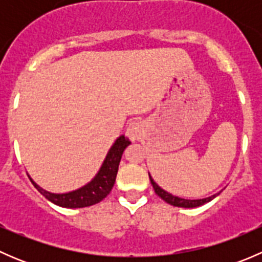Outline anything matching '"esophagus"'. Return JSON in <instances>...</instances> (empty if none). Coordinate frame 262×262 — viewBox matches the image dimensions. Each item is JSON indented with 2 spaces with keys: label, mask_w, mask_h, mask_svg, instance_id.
Returning <instances> with one entry per match:
<instances>
[{
  "label": "esophagus",
  "mask_w": 262,
  "mask_h": 262,
  "mask_svg": "<svg viewBox=\"0 0 262 262\" xmlns=\"http://www.w3.org/2000/svg\"><path fill=\"white\" fill-rule=\"evenodd\" d=\"M142 132H143V123L141 120H134L132 123H129L125 134L130 141H136V139H138L141 137Z\"/></svg>",
  "instance_id": "34e87169"
}]
</instances>
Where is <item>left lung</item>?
<instances>
[{"label": "left lung", "instance_id": "obj_1", "mask_svg": "<svg viewBox=\"0 0 262 262\" xmlns=\"http://www.w3.org/2000/svg\"><path fill=\"white\" fill-rule=\"evenodd\" d=\"M148 175H149V172H148ZM149 180H150V184H152L153 189H155V192L158 195V196L161 198L162 200H165L166 203H168L170 205H173V207H180V208H196V207H200V205H204L207 204V203H209L210 200H213L214 198L218 196L219 192H216V194L212 195V196H208V198H204V199H195V200H190V199H184V198H179V196H175V195L170 194V192H167L166 190H163L162 187L158 186L157 184H156L155 180L152 179V176L149 175Z\"/></svg>", "mask_w": 262, "mask_h": 262}]
</instances>
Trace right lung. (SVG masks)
I'll return each mask as SVG.
<instances>
[{
	"label": "right lung",
	"mask_w": 262,
	"mask_h": 262,
	"mask_svg": "<svg viewBox=\"0 0 262 262\" xmlns=\"http://www.w3.org/2000/svg\"><path fill=\"white\" fill-rule=\"evenodd\" d=\"M129 144H130V141L128 138H125L124 136L119 137L109 149V152H107L106 157H105L104 162H102L101 167H100L99 172L95 175V178L89 184L80 187V189L73 190V191L64 192V194L49 192L47 190L41 189L30 176H28L30 181L33 182L34 186L36 187V190L43 196H46L49 202H52L53 204L59 205V207L63 208H72V209L90 207V205L97 204V203L101 202L112 191L116 179V173H118L121 156H123L124 149Z\"/></svg>",
	"instance_id": "obj_1"
}]
</instances>
